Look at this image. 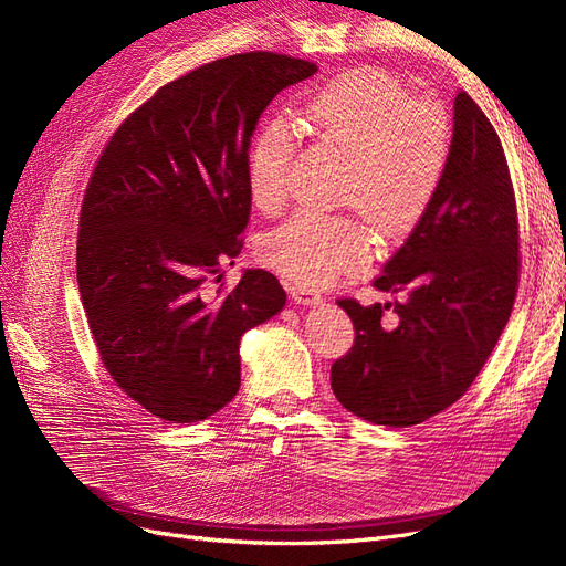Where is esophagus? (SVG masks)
<instances>
[{"label":"esophagus","instance_id":"1","mask_svg":"<svg viewBox=\"0 0 566 566\" xmlns=\"http://www.w3.org/2000/svg\"><path fill=\"white\" fill-rule=\"evenodd\" d=\"M290 295H293V300L297 304H318L323 300L321 293H316V290L306 287V285H293L290 287Z\"/></svg>","mask_w":566,"mask_h":566}]
</instances>
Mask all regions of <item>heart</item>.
I'll return each mask as SVG.
<instances>
[{"label": "heart", "mask_w": 566, "mask_h": 566, "mask_svg": "<svg viewBox=\"0 0 566 566\" xmlns=\"http://www.w3.org/2000/svg\"><path fill=\"white\" fill-rule=\"evenodd\" d=\"M314 139L345 153L337 198L361 210L387 241L413 229L430 208L453 150L451 117L413 98L380 67H354L325 82L300 108ZM295 136L285 123L252 136L245 179L254 208L276 214L290 198ZM373 254V233L352 212L302 210L262 241L264 262L304 285H325Z\"/></svg>", "instance_id": "1"}]
</instances>
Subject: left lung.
Listing matches in <instances>:
<instances>
[{
  "mask_svg": "<svg viewBox=\"0 0 566 566\" xmlns=\"http://www.w3.org/2000/svg\"><path fill=\"white\" fill-rule=\"evenodd\" d=\"M449 169L408 241L373 281L399 295L337 304L354 345L331 368L337 401L375 424H420L455 403L484 368L515 306L520 221L503 144L458 92Z\"/></svg>",
  "mask_w": 566,
  "mask_h": 566,
  "instance_id": "obj_1",
  "label": "left lung"
}]
</instances>
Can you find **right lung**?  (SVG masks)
<instances>
[{
	"label": "right lung",
	"instance_id": "right-lung-1",
	"mask_svg": "<svg viewBox=\"0 0 566 566\" xmlns=\"http://www.w3.org/2000/svg\"><path fill=\"white\" fill-rule=\"evenodd\" d=\"M316 63L248 51L205 63L115 129L84 191L77 285L101 364L150 416L198 422L241 387L238 345L279 314L285 290L250 269L208 295L243 250L256 123Z\"/></svg>",
	"mask_w": 566,
	"mask_h": 566
}]
</instances>
